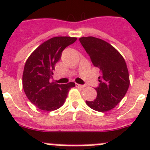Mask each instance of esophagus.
I'll return each instance as SVG.
<instances>
[{"mask_svg":"<svg viewBox=\"0 0 150 150\" xmlns=\"http://www.w3.org/2000/svg\"><path fill=\"white\" fill-rule=\"evenodd\" d=\"M76 86H78V87H80V88H83V87H85V85H81V84H78V83H76Z\"/></svg>","mask_w":150,"mask_h":150,"instance_id":"obj_1","label":"esophagus"}]
</instances>
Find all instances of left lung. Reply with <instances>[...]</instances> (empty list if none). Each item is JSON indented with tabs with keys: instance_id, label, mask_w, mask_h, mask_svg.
I'll use <instances>...</instances> for the list:
<instances>
[{
	"instance_id": "obj_1",
	"label": "left lung",
	"mask_w": 150,
	"mask_h": 150,
	"mask_svg": "<svg viewBox=\"0 0 150 150\" xmlns=\"http://www.w3.org/2000/svg\"><path fill=\"white\" fill-rule=\"evenodd\" d=\"M80 42L90 57L94 67L100 69L97 97L86 103L98 112H107L116 107L127 93L129 76L125 61L107 42L94 37H83Z\"/></svg>"
}]
</instances>
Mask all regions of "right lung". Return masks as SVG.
I'll return each mask as SVG.
<instances>
[{"label":"right lung","instance_id":"right-lung-1","mask_svg":"<svg viewBox=\"0 0 150 150\" xmlns=\"http://www.w3.org/2000/svg\"><path fill=\"white\" fill-rule=\"evenodd\" d=\"M76 40L54 37L42 43L28 58L23 69V88L31 103L40 110L53 111L62 107L69 90L75 86L73 82L58 84L50 80L62 52Z\"/></svg>","mask_w":150,"mask_h":150}]
</instances>
